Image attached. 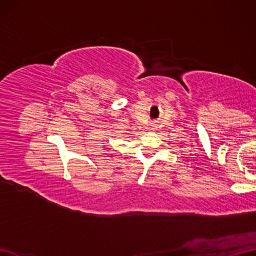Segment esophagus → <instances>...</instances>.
Here are the masks:
<instances>
[{"label":"esophagus","instance_id":"34e87169","mask_svg":"<svg viewBox=\"0 0 256 256\" xmlns=\"http://www.w3.org/2000/svg\"><path fill=\"white\" fill-rule=\"evenodd\" d=\"M152 130H155V128H154V126H153V128H152Z\"/></svg>","mask_w":256,"mask_h":256}]
</instances>
